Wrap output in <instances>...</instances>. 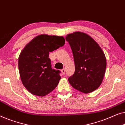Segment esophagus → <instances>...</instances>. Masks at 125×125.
Listing matches in <instances>:
<instances>
[{"instance_id": "obj_1", "label": "esophagus", "mask_w": 125, "mask_h": 125, "mask_svg": "<svg viewBox=\"0 0 125 125\" xmlns=\"http://www.w3.org/2000/svg\"><path fill=\"white\" fill-rule=\"evenodd\" d=\"M61 71H62L63 74H65V73H66V70H65V68H63V69L61 70Z\"/></svg>"}]
</instances>
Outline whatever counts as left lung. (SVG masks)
Listing matches in <instances>:
<instances>
[{
	"label": "left lung",
	"mask_w": 125,
	"mask_h": 125,
	"mask_svg": "<svg viewBox=\"0 0 125 125\" xmlns=\"http://www.w3.org/2000/svg\"><path fill=\"white\" fill-rule=\"evenodd\" d=\"M73 52L75 71L68 78L75 89L84 94L97 89L101 85L106 67L105 54L92 37L76 31L66 38Z\"/></svg>",
	"instance_id": "1"
}]
</instances>
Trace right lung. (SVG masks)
I'll return each mask as SVG.
<instances>
[{
    "label": "right lung",
    "instance_id": "obj_1",
    "mask_svg": "<svg viewBox=\"0 0 125 125\" xmlns=\"http://www.w3.org/2000/svg\"><path fill=\"white\" fill-rule=\"evenodd\" d=\"M64 43L62 36L41 34L31 40L21 52L18 61L20 78L31 94L44 96L57 86L61 71L52 69L49 54Z\"/></svg>",
    "mask_w": 125,
    "mask_h": 125
}]
</instances>
